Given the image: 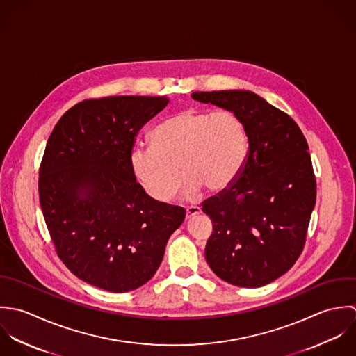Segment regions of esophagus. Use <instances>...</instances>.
Masks as SVG:
<instances>
[{"label":"esophagus","instance_id":"esophagus-1","mask_svg":"<svg viewBox=\"0 0 356 356\" xmlns=\"http://www.w3.org/2000/svg\"><path fill=\"white\" fill-rule=\"evenodd\" d=\"M201 213V208L200 207H188L187 209H186V216H187V218H191V217H194L195 214Z\"/></svg>","mask_w":356,"mask_h":356}]
</instances>
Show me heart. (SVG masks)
<instances>
[{
  "label": "heart",
  "mask_w": 356,
  "mask_h": 356,
  "mask_svg": "<svg viewBox=\"0 0 356 356\" xmlns=\"http://www.w3.org/2000/svg\"><path fill=\"white\" fill-rule=\"evenodd\" d=\"M151 144L132 148L131 165L144 190L161 202L179 187L177 167L187 195L201 187L220 193L235 181L249 155L246 127L232 111L181 110L152 129Z\"/></svg>",
  "instance_id": "b5f03b06"
}]
</instances>
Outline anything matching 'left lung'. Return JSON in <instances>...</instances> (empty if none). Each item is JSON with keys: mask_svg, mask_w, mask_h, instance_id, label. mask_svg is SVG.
I'll use <instances>...</instances> for the list:
<instances>
[{"mask_svg": "<svg viewBox=\"0 0 356 356\" xmlns=\"http://www.w3.org/2000/svg\"><path fill=\"white\" fill-rule=\"evenodd\" d=\"M191 97L239 115L249 136L239 176L202 202L213 224L207 261L228 284H271L301 254L315 207L307 140L293 118L250 90L194 92Z\"/></svg>", "mask_w": 356, "mask_h": 356, "instance_id": "1", "label": "left lung"}]
</instances>
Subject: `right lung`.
Wrapping results in <instances>:
<instances>
[{"mask_svg": "<svg viewBox=\"0 0 356 356\" xmlns=\"http://www.w3.org/2000/svg\"><path fill=\"white\" fill-rule=\"evenodd\" d=\"M166 96H108L67 110L40 166V204L56 253L75 277L113 293L156 273L181 207L159 202L136 181L131 151Z\"/></svg>", "mask_w": 356, "mask_h": 356, "instance_id": "add662e5", "label": "right lung"}]
</instances>
